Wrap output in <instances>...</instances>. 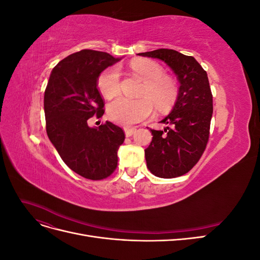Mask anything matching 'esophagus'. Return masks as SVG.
I'll return each mask as SVG.
<instances>
[{
    "mask_svg": "<svg viewBox=\"0 0 260 260\" xmlns=\"http://www.w3.org/2000/svg\"><path fill=\"white\" fill-rule=\"evenodd\" d=\"M137 131L136 128H124V133H125V137H131L133 133Z\"/></svg>",
    "mask_w": 260,
    "mask_h": 260,
    "instance_id": "obj_1",
    "label": "esophagus"
}]
</instances>
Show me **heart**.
<instances>
[{
	"label": "heart",
	"instance_id": "1",
	"mask_svg": "<svg viewBox=\"0 0 260 260\" xmlns=\"http://www.w3.org/2000/svg\"><path fill=\"white\" fill-rule=\"evenodd\" d=\"M131 69L144 85L139 100L120 96L109 103L107 114L111 119L119 124L131 125L146 119L153 113V103L158 108L168 107L176 96V86L171 79L164 76L160 65L149 59H136L131 62ZM98 88L106 99L116 96L120 91V70L111 66L102 72L98 78Z\"/></svg>",
	"mask_w": 260,
	"mask_h": 260
}]
</instances>
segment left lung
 <instances>
[{"instance_id": "8db88e82", "label": "left lung", "mask_w": 260, "mask_h": 260, "mask_svg": "<svg viewBox=\"0 0 260 260\" xmlns=\"http://www.w3.org/2000/svg\"><path fill=\"white\" fill-rule=\"evenodd\" d=\"M162 60L177 76L180 86L171 112L160 122L164 130H152V142L145 148L148 170L159 178L185 175L206 148L212 116V95L207 73L193 56L175 50L159 49L139 53Z\"/></svg>"}]
</instances>
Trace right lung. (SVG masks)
<instances>
[{
    "instance_id": "right-lung-1",
    "label": "right lung",
    "mask_w": 260,
    "mask_h": 260,
    "mask_svg": "<svg viewBox=\"0 0 260 260\" xmlns=\"http://www.w3.org/2000/svg\"><path fill=\"white\" fill-rule=\"evenodd\" d=\"M120 59L93 50L74 53L53 68L44 92L48 137L62 161L85 179H105L117 167L122 129L111 121L89 127L88 121L104 114L100 74Z\"/></svg>"
}]
</instances>
